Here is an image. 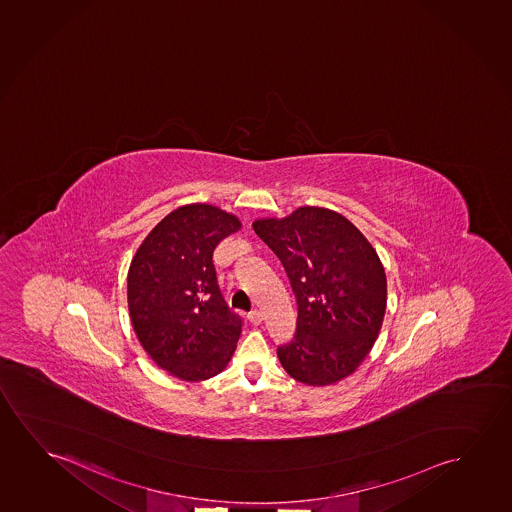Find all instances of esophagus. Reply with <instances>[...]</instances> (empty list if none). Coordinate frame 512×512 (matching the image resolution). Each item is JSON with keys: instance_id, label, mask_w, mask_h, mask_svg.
I'll list each match as a JSON object with an SVG mask.
<instances>
[{"instance_id": "esophagus-1", "label": "esophagus", "mask_w": 512, "mask_h": 512, "mask_svg": "<svg viewBox=\"0 0 512 512\" xmlns=\"http://www.w3.org/2000/svg\"><path fill=\"white\" fill-rule=\"evenodd\" d=\"M248 320L252 322L253 326H259L262 324V320H264V315L260 310H253V312L248 313Z\"/></svg>"}]
</instances>
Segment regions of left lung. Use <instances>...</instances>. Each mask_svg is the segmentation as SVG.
Returning a JSON list of instances; mask_svg holds the SVG:
<instances>
[{"instance_id": "1", "label": "left lung", "mask_w": 512, "mask_h": 512, "mask_svg": "<svg viewBox=\"0 0 512 512\" xmlns=\"http://www.w3.org/2000/svg\"><path fill=\"white\" fill-rule=\"evenodd\" d=\"M253 230L282 260L296 296L294 340L276 350L285 371L308 386L352 375L386 313V271L370 241L345 216L313 206L255 220Z\"/></svg>"}]
</instances>
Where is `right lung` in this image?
Segmentation results:
<instances>
[{"label":"right lung","mask_w":512,"mask_h":512,"mask_svg":"<svg viewBox=\"0 0 512 512\" xmlns=\"http://www.w3.org/2000/svg\"><path fill=\"white\" fill-rule=\"evenodd\" d=\"M241 229L209 204L174 209L142 241L128 269V310L142 347L174 377H215L236 350L243 320L216 280L213 252Z\"/></svg>","instance_id":"1"}]
</instances>
